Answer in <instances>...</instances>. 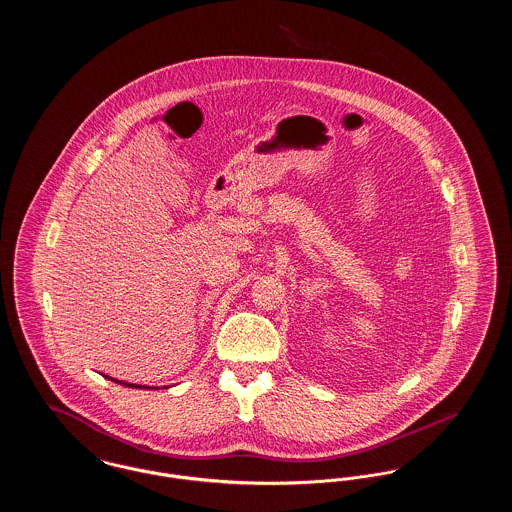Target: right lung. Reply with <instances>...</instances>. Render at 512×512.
I'll use <instances>...</instances> for the list:
<instances>
[{
	"mask_svg": "<svg viewBox=\"0 0 512 512\" xmlns=\"http://www.w3.org/2000/svg\"><path fill=\"white\" fill-rule=\"evenodd\" d=\"M105 378H109V376H105ZM111 382H117V384H121V386H126V388H147V386H136V384H126V382H122V380H115V378H109Z\"/></svg>",
	"mask_w": 512,
	"mask_h": 512,
	"instance_id": "right-lung-1",
	"label": "right lung"
}]
</instances>
